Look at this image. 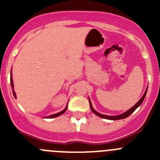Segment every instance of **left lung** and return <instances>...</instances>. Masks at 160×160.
Instances as JSON below:
<instances>
[{
  "label": "left lung",
  "instance_id": "obj_1",
  "mask_svg": "<svg viewBox=\"0 0 160 160\" xmlns=\"http://www.w3.org/2000/svg\"><path fill=\"white\" fill-rule=\"evenodd\" d=\"M147 91H148V88H147L146 91H145L144 94L143 95V96L141 97L140 100H139V101L137 102V103H136V104L134 105L133 107L131 108L129 110H128L127 112H123V114H120V115H118V116H107V115H103V114H100V113H99L98 112H96V110H95L94 108H93L92 107V102H91L90 99L88 98V100H89V103H90V108L91 110H92V112L94 113V114H96V116H98L99 117H101L103 118V119H110V120H118V119H125V118H127L128 116H130L131 114H132L134 112H135V110H136V108H137L138 107H139L141 105V103H143V100H144L145 96H146V94H147Z\"/></svg>",
  "mask_w": 160,
  "mask_h": 160
}]
</instances>
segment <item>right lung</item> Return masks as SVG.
I'll return each instance as SVG.
<instances>
[{"label":"right lung","mask_w":160,"mask_h":160,"mask_svg":"<svg viewBox=\"0 0 160 160\" xmlns=\"http://www.w3.org/2000/svg\"><path fill=\"white\" fill-rule=\"evenodd\" d=\"M10 82H11V87H12V94H13L14 97L17 98V96H16V92H15V91H14V88H13V81H12V71H11V72H10ZM67 108H68V105L65 107V108H64L63 111H61V112H58V113H56V114L51 115V116H46V118H55V117H57V116H60V115H62L63 113H64V112H66V110H67Z\"/></svg>","instance_id":"obj_1"}]
</instances>
